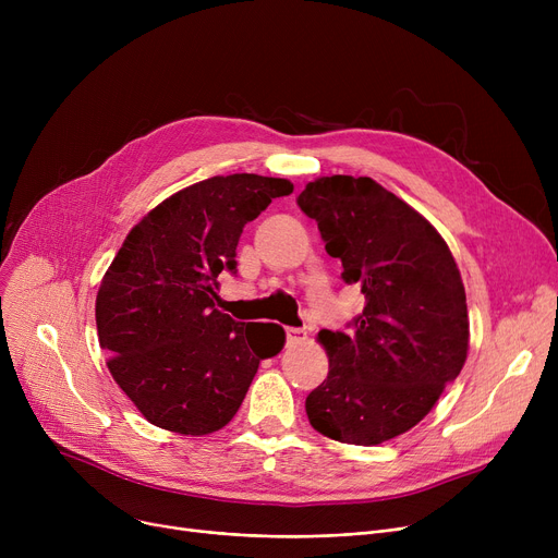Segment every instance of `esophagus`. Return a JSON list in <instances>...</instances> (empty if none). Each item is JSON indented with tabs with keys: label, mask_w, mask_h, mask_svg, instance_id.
I'll return each instance as SVG.
<instances>
[{
	"label": "esophagus",
	"mask_w": 558,
	"mask_h": 558,
	"mask_svg": "<svg viewBox=\"0 0 558 558\" xmlns=\"http://www.w3.org/2000/svg\"><path fill=\"white\" fill-rule=\"evenodd\" d=\"M307 339V332L301 328H287V341L289 343H303Z\"/></svg>",
	"instance_id": "34e87169"
}]
</instances>
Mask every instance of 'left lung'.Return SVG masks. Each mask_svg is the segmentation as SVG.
<instances>
[{
	"label": "left lung",
	"instance_id": "8db88e82",
	"mask_svg": "<svg viewBox=\"0 0 558 558\" xmlns=\"http://www.w3.org/2000/svg\"><path fill=\"white\" fill-rule=\"evenodd\" d=\"M299 205L366 299L355 332L316 337L330 366L305 400L310 425L339 444H385L418 425L465 364L459 267L438 230L368 175H320Z\"/></svg>",
	"mask_w": 558,
	"mask_h": 558
}]
</instances>
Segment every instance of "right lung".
Segmentation results:
<instances>
[{
    "mask_svg": "<svg viewBox=\"0 0 558 558\" xmlns=\"http://www.w3.org/2000/svg\"><path fill=\"white\" fill-rule=\"evenodd\" d=\"M291 192L271 175H213L146 213L110 262L95 303L99 345L151 425L185 436L226 427L259 362L282 350L280 326L238 324L215 301L244 226Z\"/></svg>",
    "mask_w": 558,
    "mask_h": 558,
    "instance_id": "right-lung-1",
    "label": "right lung"
}]
</instances>
